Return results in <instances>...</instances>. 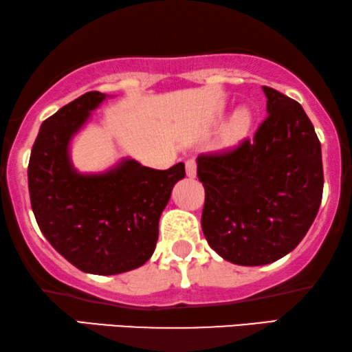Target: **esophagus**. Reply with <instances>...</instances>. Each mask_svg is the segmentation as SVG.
Instances as JSON below:
<instances>
[{"label": "esophagus", "mask_w": 352, "mask_h": 352, "mask_svg": "<svg viewBox=\"0 0 352 352\" xmlns=\"http://www.w3.org/2000/svg\"><path fill=\"white\" fill-rule=\"evenodd\" d=\"M185 170L186 177L195 179V177H197V161H195V159H188V161L185 162Z\"/></svg>", "instance_id": "1"}]
</instances>
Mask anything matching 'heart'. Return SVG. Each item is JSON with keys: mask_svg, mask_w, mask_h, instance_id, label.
Returning <instances> with one entry per match:
<instances>
[{"mask_svg": "<svg viewBox=\"0 0 352 352\" xmlns=\"http://www.w3.org/2000/svg\"><path fill=\"white\" fill-rule=\"evenodd\" d=\"M253 123V115L250 109L247 107H240L230 117L228 126H226V136L229 141H239L243 136H247V133L250 131Z\"/></svg>", "mask_w": 352, "mask_h": 352, "instance_id": "heart-1", "label": "heart"}]
</instances>
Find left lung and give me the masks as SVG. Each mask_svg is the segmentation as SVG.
I'll use <instances>...</instances> for the list:
<instances>
[{
    "label": "left lung",
    "instance_id": "8db88e82",
    "mask_svg": "<svg viewBox=\"0 0 352 352\" xmlns=\"http://www.w3.org/2000/svg\"><path fill=\"white\" fill-rule=\"evenodd\" d=\"M268 117L232 149L198 155L201 228L234 265L260 266L299 245L323 193L322 148L299 102L263 86Z\"/></svg>",
    "mask_w": 352,
    "mask_h": 352
}]
</instances>
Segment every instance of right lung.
<instances>
[{"label": "right lung", "mask_w": 352, "mask_h": 352, "mask_svg": "<svg viewBox=\"0 0 352 352\" xmlns=\"http://www.w3.org/2000/svg\"><path fill=\"white\" fill-rule=\"evenodd\" d=\"M105 94L91 91L61 107L40 126L29 161V195L40 230L78 270L120 274L154 253L159 217L185 164L167 170L123 159L104 173H79L69 143Z\"/></svg>", "instance_id": "right-lung-1"}]
</instances>
